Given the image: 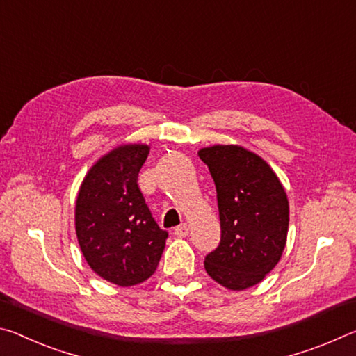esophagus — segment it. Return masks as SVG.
Here are the masks:
<instances>
[{
	"label": "esophagus",
	"mask_w": 356,
	"mask_h": 356,
	"mask_svg": "<svg viewBox=\"0 0 356 356\" xmlns=\"http://www.w3.org/2000/svg\"><path fill=\"white\" fill-rule=\"evenodd\" d=\"M175 235H177L178 238H184L189 235V225L188 224H181L178 225L177 229H175Z\"/></svg>",
	"instance_id": "1"
}]
</instances>
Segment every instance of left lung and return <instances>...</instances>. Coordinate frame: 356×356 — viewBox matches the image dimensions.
<instances>
[{
    "instance_id": "left-lung-1",
    "label": "left lung",
    "mask_w": 356,
    "mask_h": 356,
    "mask_svg": "<svg viewBox=\"0 0 356 356\" xmlns=\"http://www.w3.org/2000/svg\"><path fill=\"white\" fill-rule=\"evenodd\" d=\"M216 184L220 243L205 270L222 287L241 292L264 281L282 257L289 199L271 165L241 145L199 149Z\"/></svg>"
}]
</instances>
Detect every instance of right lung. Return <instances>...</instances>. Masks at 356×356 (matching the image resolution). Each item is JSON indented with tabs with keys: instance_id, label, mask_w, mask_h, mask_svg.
Masks as SVG:
<instances>
[{
	"instance_id": "1",
	"label": "right lung",
	"mask_w": 356,
	"mask_h": 356,
	"mask_svg": "<svg viewBox=\"0 0 356 356\" xmlns=\"http://www.w3.org/2000/svg\"><path fill=\"white\" fill-rule=\"evenodd\" d=\"M147 143H121L86 172L75 200V233L92 271L120 287L153 275L164 252L167 232L159 229L138 188Z\"/></svg>"
}]
</instances>
